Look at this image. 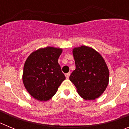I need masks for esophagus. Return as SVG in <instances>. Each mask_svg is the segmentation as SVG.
<instances>
[{
	"instance_id": "34e87169",
	"label": "esophagus",
	"mask_w": 129,
	"mask_h": 129,
	"mask_svg": "<svg viewBox=\"0 0 129 129\" xmlns=\"http://www.w3.org/2000/svg\"><path fill=\"white\" fill-rule=\"evenodd\" d=\"M70 72H68V73H67V74H65L66 78H67V79L69 78V76H70Z\"/></svg>"
}]
</instances>
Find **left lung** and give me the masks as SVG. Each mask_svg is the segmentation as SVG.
<instances>
[{"instance_id": "obj_1", "label": "left lung", "mask_w": 129, "mask_h": 129, "mask_svg": "<svg viewBox=\"0 0 129 129\" xmlns=\"http://www.w3.org/2000/svg\"><path fill=\"white\" fill-rule=\"evenodd\" d=\"M76 69L70 76V81L79 95L85 100L99 98L109 85V71L103 57L87 46L74 48Z\"/></svg>"}]
</instances>
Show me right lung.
Returning a JSON list of instances; mask_svg holds the SVG:
<instances>
[{"label":"right lung","instance_id":"right-lung-1","mask_svg":"<svg viewBox=\"0 0 129 129\" xmlns=\"http://www.w3.org/2000/svg\"><path fill=\"white\" fill-rule=\"evenodd\" d=\"M62 52L59 48L47 46L34 51L24 65L22 81L33 98L41 101L51 99L65 79L58 59Z\"/></svg>","mask_w":129,"mask_h":129}]
</instances>
